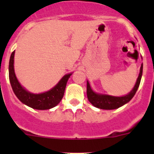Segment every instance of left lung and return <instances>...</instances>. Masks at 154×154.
I'll list each match as a JSON object with an SVG mask.
<instances>
[{
    "mask_svg": "<svg viewBox=\"0 0 154 154\" xmlns=\"http://www.w3.org/2000/svg\"><path fill=\"white\" fill-rule=\"evenodd\" d=\"M143 73V64L141 65L140 72L137 78L135 86L133 87V90L130 93L124 96L121 97H116V96H107V95H101L94 92L91 89L89 82H87V97L89 101L95 107H97L102 109H115L119 107L122 106L124 104L130 102L132 98L134 96L137 92L140 83L141 77Z\"/></svg>",
    "mask_w": 154,
    "mask_h": 154,
    "instance_id": "left-lung-1",
    "label": "left lung"
}]
</instances>
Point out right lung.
<instances>
[{
    "label": "right lung",
    "mask_w": 154,
    "mask_h": 154,
    "mask_svg": "<svg viewBox=\"0 0 154 154\" xmlns=\"http://www.w3.org/2000/svg\"><path fill=\"white\" fill-rule=\"evenodd\" d=\"M14 51L11 53L9 62V79L12 89L21 103L35 109H49L60 103L63 98L66 84L72 74L65 75L53 89L44 93L33 94L28 92L20 85L14 70Z\"/></svg>",
    "instance_id": "add662e5"
}]
</instances>
